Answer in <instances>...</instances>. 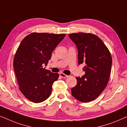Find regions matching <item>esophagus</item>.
Listing matches in <instances>:
<instances>
[{"mask_svg":"<svg viewBox=\"0 0 127 127\" xmlns=\"http://www.w3.org/2000/svg\"><path fill=\"white\" fill-rule=\"evenodd\" d=\"M59 75H60V77H62V78H67V77H68V75H65V74H64V73H62V72H61V73L59 74Z\"/></svg>","mask_w":127,"mask_h":127,"instance_id":"esophagus-1","label":"esophagus"}]
</instances>
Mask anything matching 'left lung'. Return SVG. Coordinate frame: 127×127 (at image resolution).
I'll return each mask as SVG.
<instances>
[{
  "mask_svg": "<svg viewBox=\"0 0 127 127\" xmlns=\"http://www.w3.org/2000/svg\"><path fill=\"white\" fill-rule=\"evenodd\" d=\"M68 36L77 46L78 63L85 65V74L76 78L77 84L71 88V94L81 102H91L107 85L112 65L110 53L102 40L92 33H71Z\"/></svg>",
  "mask_w": 127,
  "mask_h": 127,
  "instance_id": "obj_1",
  "label": "left lung"
}]
</instances>
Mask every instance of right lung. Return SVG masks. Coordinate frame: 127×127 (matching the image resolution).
Listing matches in <instances>:
<instances>
[{
  "label": "right lung",
  "instance_id": "obj_1",
  "mask_svg": "<svg viewBox=\"0 0 127 127\" xmlns=\"http://www.w3.org/2000/svg\"><path fill=\"white\" fill-rule=\"evenodd\" d=\"M65 34L33 32L27 35L15 55L13 67L20 90L31 102L40 103L51 95L52 85L59 78L43 68L51 59L52 52Z\"/></svg>",
  "mask_w": 127,
  "mask_h": 127
}]
</instances>
